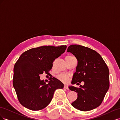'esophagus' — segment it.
<instances>
[{
	"label": "esophagus",
	"mask_w": 120,
	"mask_h": 120,
	"mask_svg": "<svg viewBox=\"0 0 120 120\" xmlns=\"http://www.w3.org/2000/svg\"><path fill=\"white\" fill-rule=\"evenodd\" d=\"M64 89H68V85H64Z\"/></svg>",
	"instance_id": "34e87169"
}]
</instances>
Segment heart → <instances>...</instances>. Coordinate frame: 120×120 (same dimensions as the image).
<instances>
[{"label":"heart","mask_w":120,"mask_h":120,"mask_svg":"<svg viewBox=\"0 0 120 120\" xmlns=\"http://www.w3.org/2000/svg\"><path fill=\"white\" fill-rule=\"evenodd\" d=\"M72 57H73V56H66V59H68V58H71ZM57 78L58 79H59L60 81L62 82H64V83H66L69 80V79H70V75L62 73V74H60L58 75L57 76Z\"/></svg>","instance_id":"1"}]
</instances>
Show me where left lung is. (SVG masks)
Instances as JSON below:
<instances>
[{
    "instance_id": "1",
    "label": "left lung",
    "mask_w": 120,
    "mask_h": 120,
    "mask_svg": "<svg viewBox=\"0 0 120 120\" xmlns=\"http://www.w3.org/2000/svg\"><path fill=\"white\" fill-rule=\"evenodd\" d=\"M67 52L73 54L78 60L71 83L85 82L80 88L68 87L78 93L77 99L71 105L82 111L93 110L101 104L109 88L108 67L99 53L87 47L72 45L68 46Z\"/></svg>"
}]
</instances>
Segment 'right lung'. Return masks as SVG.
<instances>
[{"mask_svg": "<svg viewBox=\"0 0 120 120\" xmlns=\"http://www.w3.org/2000/svg\"><path fill=\"white\" fill-rule=\"evenodd\" d=\"M66 45L42 46L24 52L14 64L13 86L19 103L32 111L41 110L51 101L56 89L64 84L53 77L48 84L39 75H49L53 61L63 53Z\"/></svg>", "mask_w": 120, "mask_h": 120, "instance_id": "add662e5", "label": "right lung"}]
</instances>
